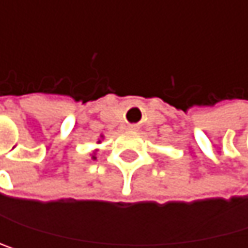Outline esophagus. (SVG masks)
Segmentation results:
<instances>
[{
    "mask_svg": "<svg viewBox=\"0 0 248 248\" xmlns=\"http://www.w3.org/2000/svg\"><path fill=\"white\" fill-rule=\"evenodd\" d=\"M130 128H131V130H133V128H134V127H133V125H131V127H130Z\"/></svg>",
    "mask_w": 248,
    "mask_h": 248,
    "instance_id": "1",
    "label": "esophagus"
}]
</instances>
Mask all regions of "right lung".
<instances>
[{
  "label": "right lung",
  "instance_id": "right-lung-1",
  "mask_svg": "<svg viewBox=\"0 0 248 248\" xmlns=\"http://www.w3.org/2000/svg\"><path fill=\"white\" fill-rule=\"evenodd\" d=\"M99 142H100V140H99ZM93 158H96V156H93Z\"/></svg>",
  "mask_w": 248,
  "mask_h": 248
}]
</instances>
